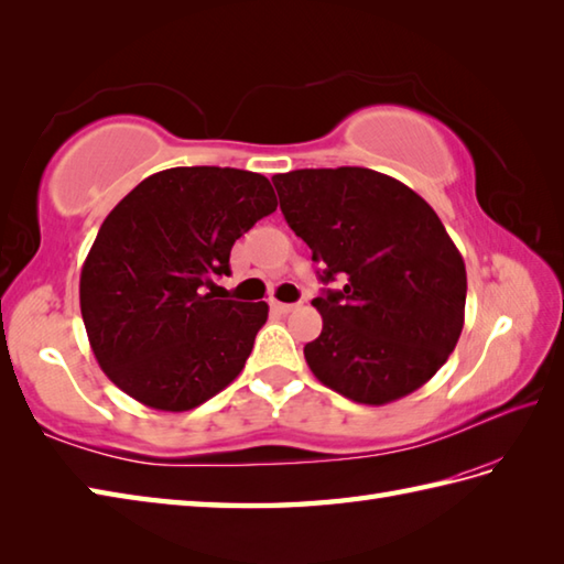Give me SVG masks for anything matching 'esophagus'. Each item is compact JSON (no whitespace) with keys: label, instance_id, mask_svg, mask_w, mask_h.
I'll list each match as a JSON object with an SVG mask.
<instances>
[{"label":"esophagus","instance_id":"1","mask_svg":"<svg viewBox=\"0 0 564 564\" xmlns=\"http://www.w3.org/2000/svg\"><path fill=\"white\" fill-rule=\"evenodd\" d=\"M270 306L278 311V314H290V311L296 308V304H282V302H272Z\"/></svg>","mask_w":564,"mask_h":564}]
</instances>
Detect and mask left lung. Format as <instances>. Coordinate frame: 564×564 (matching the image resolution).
Instances as JSON below:
<instances>
[{"label":"left lung","mask_w":564,"mask_h":564,"mask_svg":"<svg viewBox=\"0 0 564 564\" xmlns=\"http://www.w3.org/2000/svg\"><path fill=\"white\" fill-rule=\"evenodd\" d=\"M292 231L314 250L323 330L304 347L314 377L365 405L427 383L463 330L466 265L442 219L386 173L340 166L272 176Z\"/></svg>","instance_id":"left-lung-1"}]
</instances>
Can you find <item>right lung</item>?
I'll use <instances>...</instances> for the list:
<instances>
[{"label": "right lung", "instance_id": "1", "mask_svg": "<svg viewBox=\"0 0 564 564\" xmlns=\"http://www.w3.org/2000/svg\"><path fill=\"white\" fill-rule=\"evenodd\" d=\"M278 209L265 176L178 166L112 207L84 260L79 304L98 367L142 405L185 412L239 377L268 304L217 299L236 239Z\"/></svg>", "mask_w": 564, "mask_h": 564}]
</instances>
